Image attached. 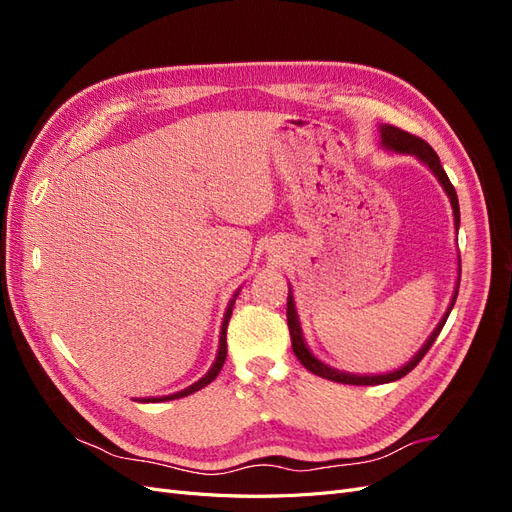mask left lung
<instances>
[{"label":"left lung","instance_id":"8db88e82","mask_svg":"<svg viewBox=\"0 0 512 512\" xmlns=\"http://www.w3.org/2000/svg\"><path fill=\"white\" fill-rule=\"evenodd\" d=\"M380 145L382 149L386 151H393V153H404V156H414L418 162H423L433 175H436V179L440 181L442 190L446 192L448 200H451V207H453V218H455V230H459V200H457V192L453 188V183L448 181L444 168L440 164V158L438 153L433 151L423 138H418L414 134H408L404 130H399L395 126H389V123H382L380 126ZM459 280H461V260L457 256V284H455V292H453V299L451 303H448L444 316L440 318L438 327L433 329V333L427 337V342L421 346V350H418L412 359L401 365L399 369H393V371H386V374H350V371H339L327 363H322L318 356H314V352L307 348L305 344V337H303V329H301V322H299V314H297V307H294V297H292V290L288 286V305H286V318H288V329H290V339H292V350L294 354H297V359L301 361V365L305 369L312 371V374L320 376V378H327V380H333V382H342V384H356V386H369V384H386V382H395L399 378H404L406 374H410V371L418 365V361L423 359V356L427 354V350L431 348V344L436 342V337L440 335L444 322L448 318V314H451V309L455 305V299H457V292H459Z\"/></svg>","mask_w":512,"mask_h":512}]
</instances>
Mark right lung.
<instances>
[{"label":"right lung","instance_id":"obj_1","mask_svg":"<svg viewBox=\"0 0 512 512\" xmlns=\"http://www.w3.org/2000/svg\"><path fill=\"white\" fill-rule=\"evenodd\" d=\"M241 290V288H239ZM239 290L232 294V299H230V303H228V307H226V314H224V320H222V329H220V348H218V356H215V361H213V365L209 367V371L207 374L200 378L198 382H194V384H190L188 389H183V391H177V393H173V395H162V397H138L136 401H143V404H153V401H170V399H179V397H188V395H192V393H196V391H200V389H205L207 384H211L215 378H218V374H220V369L224 367V361H226V352H228V348H226V329H228V320H230V316H232V305H235V299L239 297Z\"/></svg>","mask_w":512,"mask_h":512}]
</instances>
